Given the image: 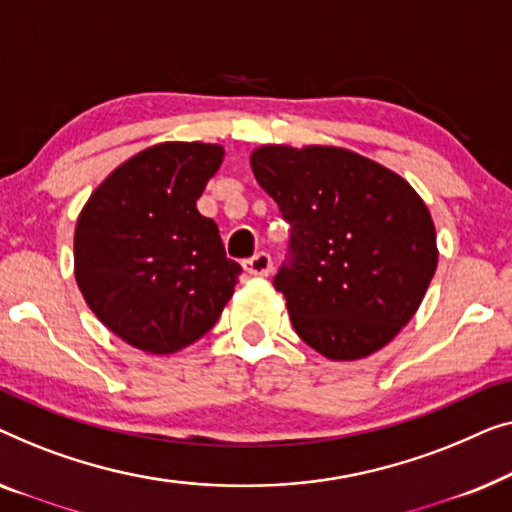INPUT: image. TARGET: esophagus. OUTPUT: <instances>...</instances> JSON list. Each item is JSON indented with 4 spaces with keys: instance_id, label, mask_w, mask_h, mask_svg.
<instances>
[{
    "instance_id": "obj_1",
    "label": "esophagus",
    "mask_w": 512,
    "mask_h": 512,
    "mask_svg": "<svg viewBox=\"0 0 512 512\" xmlns=\"http://www.w3.org/2000/svg\"><path fill=\"white\" fill-rule=\"evenodd\" d=\"M271 266H273L271 255L269 253H262V250H259V253H255L253 257H248L246 262H243V269H246L250 276H269Z\"/></svg>"
}]
</instances>
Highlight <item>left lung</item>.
<instances>
[{
	"label": "left lung",
	"mask_w": 512,
	"mask_h": 512,
	"mask_svg": "<svg viewBox=\"0 0 512 512\" xmlns=\"http://www.w3.org/2000/svg\"><path fill=\"white\" fill-rule=\"evenodd\" d=\"M250 167L292 227L290 259L273 285L301 341L334 362L390 343L438 264L420 194L383 164L336 146H259Z\"/></svg>",
	"instance_id": "left-lung-1"
}]
</instances>
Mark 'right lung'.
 <instances>
[{
	"label": "right lung",
	"mask_w": 512,
	"mask_h": 512,
	"mask_svg": "<svg viewBox=\"0 0 512 512\" xmlns=\"http://www.w3.org/2000/svg\"><path fill=\"white\" fill-rule=\"evenodd\" d=\"M222 157L218 143H157L113 169L78 215V290L132 348L183 350L232 299L241 266L225 255L218 225L197 211Z\"/></svg>",
	"instance_id": "add662e5"
}]
</instances>
